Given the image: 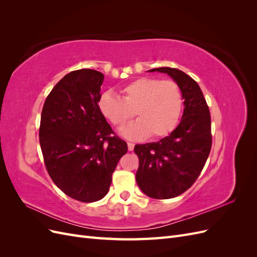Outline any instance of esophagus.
<instances>
[{
	"mask_svg": "<svg viewBox=\"0 0 257 257\" xmlns=\"http://www.w3.org/2000/svg\"><path fill=\"white\" fill-rule=\"evenodd\" d=\"M127 148H128V151H133L134 150V144L127 143Z\"/></svg>",
	"mask_w": 257,
	"mask_h": 257,
	"instance_id": "esophagus-1",
	"label": "esophagus"
}]
</instances>
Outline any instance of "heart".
Returning a JSON list of instances; mask_svg holds the SVG:
<instances>
[{"mask_svg": "<svg viewBox=\"0 0 257 257\" xmlns=\"http://www.w3.org/2000/svg\"><path fill=\"white\" fill-rule=\"evenodd\" d=\"M183 106L182 93L172 80L143 77L121 90V98L105 92L98 99V109L113 126L122 127L133 118L138 120L123 127L120 133L131 141L150 135L158 139L168 136L176 128Z\"/></svg>", "mask_w": 257, "mask_h": 257, "instance_id": "obj_1", "label": "heart"}]
</instances>
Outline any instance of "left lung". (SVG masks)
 <instances>
[{
  "label": "left lung",
  "instance_id": "1",
  "mask_svg": "<svg viewBox=\"0 0 257 257\" xmlns=\"http://www.w3.org/2000/svg\"><path fill=\"white\" fill-rule=\"evenodd\" d=\"M148 72L167 74L184 100L181 121L169 136L134 148L139 159L138 186L151 198L168 199L190 189L203 170L211 150V119L203 92L189 75L172 67Z\"/></svg>",
  "mask_w": 257,
  "mask_h": 257
}]
</instances>
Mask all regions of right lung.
<instances>
[{
  "label": "right lung",
  "mask_w": 257,
  "mask_h": 257,
  "mask_svg": "<svg viewBox=\"0 0 257 257\" xmlns=\"http://www.w3.org/2000/svg\"><path fill=\"white\" fill-rule=\"evenodd\" d=\"M104 75L82 68L65 75L49 93L41 115L40 144L58 188L83 203L102 199L127 145L98 109Z\"/></svg>",
  "instance_id": "right-lung-1"
}]
</instances>
